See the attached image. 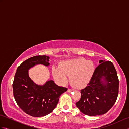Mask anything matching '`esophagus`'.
<instances>
[{
  "mask_svg": "<svg viewBox=\"0 0 129 129\" xmlns=\"http://www.w3.org/2000/svg\"><path fill=\"white\" fill-rule=\"evenodd\" d=\"M73 91V90H72V89H68V90H67V92H70L71 91Z\"/></svg>",
  "mask_w": 129,
  "mask_h": 129,
  "instance_id": "34e87169",
  "label": "esophagus"
}]
</instances>
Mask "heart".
I'll list each match as a JSON object with an SVG mask.
<instances>
[{
  "instance_id": "1",
  "label": "heart",
  "mask_w": 129,
  "mask_h": 129,
  "mask_svg": "<svg viewBox=\"0 0 129 129\" xmlns=\"http://www.w3.org/2000/svg\"><path fill=\"white\" fill-rule=\"evenodd\" d=\"M95 70L94 62L78 57L63 61L59 68L54 67L52 73L54 78L62 84L67 83V76H70L71 84L77 88H82L89 83Z\"/></svg>"
}]
</instances>
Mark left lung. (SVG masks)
Wrapping results in <instances>:
<instances>
[{
	"instance_id": "obj_1",
	"label": "left lung",
	"mask_w": 129,
	"mask_h": 129,
	"mask_svg": "<svg viewBox=\"0 0 129 129\" xmlns=\"http://www.w3.org/2000/svg\"><path fill=\"white\" fill-rule=\"evenodd\" d=\"M87 86L81 90V98L76 103L82 113L96 116L107 113L114 105L119 92L116 70L110 61L100 60Z\"/></svg>"
}]
</instances>
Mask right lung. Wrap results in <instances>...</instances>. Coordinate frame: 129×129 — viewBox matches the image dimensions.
I'll return each mask as SVG.
<instances>
[{"mask_svg": "<svg viewBox=\"0 0 129 129\" xmlns=\"http://www.w3.org/2000/svg\"><path fill=\"white\" fill-rule=\"evenodd\" d=\"M49 57L38 55L22 62L16 70L13 83V95L18 106L27 114L42 117L50 114L56 108L60 95L67 88L57 86L53 80L43 85L34 83L29 76V70L35 65L48 67Z\"/></svg>", "mask_w": 129, "mask_h": 129, "instance_id": "1", "label": "right lung"}]
</instances>
